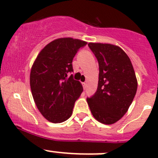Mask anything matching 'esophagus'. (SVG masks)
Returning <instances> with one entry per match:
<instances>
[{
	"mask_svg": "<svg viewBox=\"0 0 158 158\" xmlns=\"http://www.w3.org/2000/svg\"><path fill=\"white\" fill-rule=\"evenodd\" d=\"M82 86H83V89H86V83H85V82H82Z\"/></svg>",
	"mask_w": 158,
	"mask_h": 158,
	"instance_id": "obj_1",
	"label": "esophagus"
}]
</instances>
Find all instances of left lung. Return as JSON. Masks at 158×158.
<instances>
[{"instance_id":"obj_1","label":"left lung","mask_w":158,"mask_h":158,"mask_svg":"<svg viewBox=\"0 0 158 158\" xmlns=\"http://www.w3.org/2000/svg\"><path fill=\"white\" fill-rule=\"evenodd\" d=\"M98 62L97 91L87 102L93 117L105 125L120 120L133 102L138 81L130 59L119 47L89 43Z\"/></svg>"}]
</instances>
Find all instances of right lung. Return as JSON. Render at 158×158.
Wrapping results in <instances>:
<instances>
[{
  "label": "right lung",
  "instance_id": "1",
  "mask_svg": "<svg viewBox=\"0 0 158 158\" xmlns=\"http://www.w3.org/2000/svg\"><path fill=\"white\" fill-rule=\"evenodd\" d=\"M85 41L59 38L47 44L38 54L30 76L32 95L42 115L52 123L69 118L83 88L73 75V60Z\"/></svg>",
  "mask_w": 158,
  "mask_h": 158
}]
</instances>
